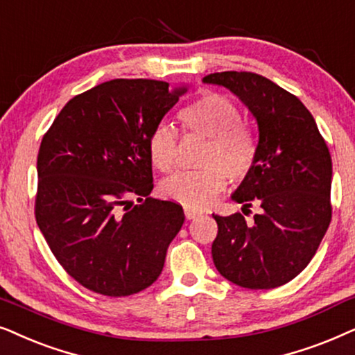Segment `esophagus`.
<instances>
[{
    "label": "esophagus",
    "instance_id": "esophagus-1",
    "mask_svg": "<svg viewBox=\"0 0 355 355\" xmlns=\"http://www.w3.org/2000/svg\"><path fill=\"white\" fill-rule=\"evenodd\" d=\"M200 216V212H196V211H193V209H185V217L188 220H191V219H195V217H198Z\"/></svg>",
    "mask_w": 355,
    "mask_h": 355
}]
</instances>
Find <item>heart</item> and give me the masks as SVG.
I'll return each instance as SVG.
<instances>
[{"instance_id":"heart-1","label":"heart","mask_w":355,"mask_h":355,"mask_svg":"<svg viewBox=\"0 0 355 355\" xmlns=\"http://www.w3.org/2000/svg\"><path fill=\"white\" fill-rule=\"evenodd\" d=\"M187 133L207 139L201 155L200 172L173 175L160 185L165 200L178 202L187 209H205L216 201L230 182H242L254 167L258 155L257 136L240 123L235 103L220 94L207 92L180 110ZM178 135L172 126H155L149 136L150 162L164 173L172 172L177 160Z\"/></svg>"}]
</instances>
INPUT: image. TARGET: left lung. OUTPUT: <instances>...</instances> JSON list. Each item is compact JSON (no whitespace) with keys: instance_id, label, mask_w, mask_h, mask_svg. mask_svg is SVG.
Listing matches in <instances>:
<instances>
[{"instance_id":"obj_1","label":"left lung","mask_w":355,"mask_h":355,"mask_svg":"<svg viewBox=\"0 0 355 355\" xmlns=\"http://www.w3.org/2000/svg\"><path fill=\"white\" fill-rule=\"evenodd\" d=\"M202 83L234 92L258 123L254 167L232 200L250 211L216 216L212 261L227 281L245 289H274L311 261L331 222L333 164L323 136L294 94L248 71L207 74Z\"/></svg>"}]
</instances>
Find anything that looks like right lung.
<instances>
[{
    "instance_id": "1",
    "label": "right lung",
    "mask_w": 355,
    "mask_h": 355,
    "mask_svg": "<svg viewBox=\"0 0 355 355\" xmlns=\"http://www.w3.org/2000/svg\"><path fill=\"white\" fill-rule=\"evenodd\" d=\"M185 92L154 79L102 83L71 98L42 139L37 224L64 271L89 291L131 295L162 272L185 214L177 202L149 198L148 143Z\"/></svg>"
}]
</instances>
